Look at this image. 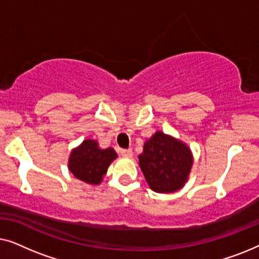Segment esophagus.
Returning <instances> with one entry per match:
<instances>
[{
    "instance_id": "esophagus-1",
    "label": "esophagus",
    "mask_w": 259,
    "mask_h": 259,
    "mask_svg": "<svg viewBox=\"0 0 259 259\" xmlns=\"http://www.w3.org/2000/svg\"><path fill=\"white\" fill-rule=\"evenodd\" d=\"M120 154L125 158H131L133 155V151L131 148H128V150H121L120 151Z\"/></svg>"
}]
</instances>
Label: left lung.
<instances>
[{"label":"left lung","instance_id":"left-lung-1","mask_svg":"<svg viewBox=\"0 0 259 259\" xmlns=\"http://www.w3.org/2000/svg\"><path fill=\"white\" fill-rule=\"evenodd\" d=\"M138 158L148 186L158 193H173L185 186L193 165L190 147L161 131L145 141Z\"/></svg>","mask_w":259,"mask_h":259}]
</instances>
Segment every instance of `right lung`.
<instances>
[{
	"label": "right lung",
	"mask_w": 259,
	"mask_h": 259,
	"mask_svg": "<svg viewBox=\"0 0 259 259\" xmlns=\"http://www.w3.org/2000/svg\"><path fill=\"white\" fill-rule=\"evenodd\" d=\"M116 158L118 154L114 148H101L97 140L86 139L70 152L68 169L81 182L99 185L107 173L109 165Z\"/></svg>",
	"instance_id": "obj_1"
}]
</instances>
